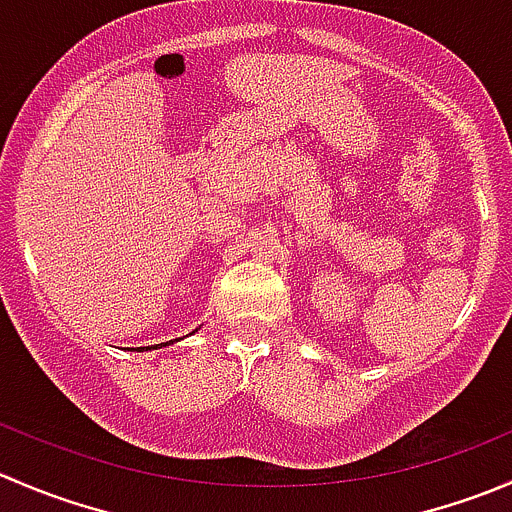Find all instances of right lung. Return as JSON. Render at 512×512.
<instances>
[{
    "label": "right lung",
    "mask_w": 512,
    "mask_h": 512,
    "mask_svg": "<svg viewBox=\"0 0 512 512\" xmlns=\"http://www.w3.org/2000/svg\"><path fill=\"white\" fill-rule=\"evenodd\" d=\"M156 347H168V344H156Z\"/></svg>",
    "instance_id": "add662e5"
}]
</instances>
